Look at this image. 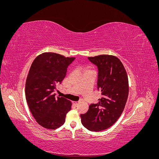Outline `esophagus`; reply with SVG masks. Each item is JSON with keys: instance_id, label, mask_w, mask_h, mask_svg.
<instances>
[{"instance_id": "obj_1", "label": "esophagus", "mask_w": 159, "mask_h": 159, "mask_svg": "<svg viewBox=\"0 0 159 159\" xmlns=\"http://www.w3.org/2000/svg\"><path fill=\"white\" fill-rule=\"evenodd\" d=\"M73 103H74V105H75V106H76V107H77V106H78V105H79L80 102H74Z\"/></svg>"}]
</instances>
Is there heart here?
Here are the masks:
<instances>
[{"label": "heart", "instance_id": "1", "mask_svg": "<svg viewBox=\"0 0 159 159\" xmlns=\"http://www.w3.org/2000/svg\"><path fill=\"white\" fill-rule=\"evenodd\" d=\"M89 70H86V71H89Z\"/></svg>", "mask_w": 159, "mask_h": 159}]
</instances>
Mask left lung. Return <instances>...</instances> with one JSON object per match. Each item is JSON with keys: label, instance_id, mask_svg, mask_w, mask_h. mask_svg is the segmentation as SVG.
Instances as JSON below:
<instances>
[{"label": "left lung", "instance_id": "obj_1", "mask_svg": "<svg viewBox=\"0 0 159 159\" xmlns=\"http://www.w3.org/2000/svg\"><path fill=\"white\" fill-rule=\"evenodd\" d=\"M88 59L98 68V88L102 97L80 115L81 121L89 131H101L112 126L123 111L129 95L128 76L116 56L99 55Z\"/></svg>", "mask_w": 159, "mask_h": 159}]
</instances>
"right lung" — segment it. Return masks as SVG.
<instances>
[{
	"mask_svg": "<svg viewBox=\"0 0 159 159\" xmlns=\"http://www.w3.org/2000/svg\"><path fill=\"white\" fill-rule=\"evenodd\" d=\"M75 57L44 52L34 60L25 85L26 99L30 112L42 127L56 129L63 125L71 102L56 97L54 91L64 79L67 68Z\"/></svg>",
	"mask_w": 159,
	"mask_h": 159,
	"instance_id": "obj_1",
	"label": "right lung"
}]
</instances>
